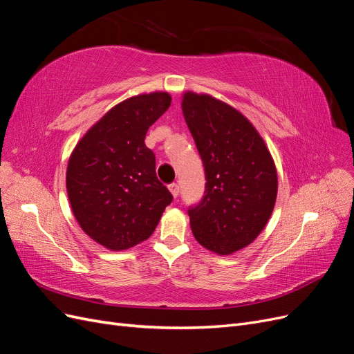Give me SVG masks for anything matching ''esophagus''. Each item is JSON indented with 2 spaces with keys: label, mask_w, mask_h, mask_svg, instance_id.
Instances as JSON below:
<instances>
[{
  "label": "esophagus",
  "mask_w": 354,
  "mask_h": 354,
  "mask_svg": "<svg viewBox=\"0 0 354 354\" xmlns=\"http://www.w3.org/2000/svg\"><path fill=\"white\" fill-rule=\"evenodd\" d=\"M168 189H169V192H171V195H173L174 198L178 196V194H180V186H178L177 183H171V185L168 186Z\"/></svg>",
  "instance_id": "1"
}]
</instances>
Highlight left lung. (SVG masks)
<instances>
[{
	"instance_id": "1",
	"label": "left lung",
	"mask_w": 354,
	"mask_h": 354,
	"mask_svg": "<svg viewBox=\"0 0 354 354\" xmlns=\"http://www.w3.org/2000/svg\"><path fill=\"white\" fill-rule=\"evenodd\" d=\"M181 109L207 180L201 202L187 209L192 232L212 252L239 251L259 236L273 212L277 174L272 155L232 106L187 91Z\"/></svg>"
}]
</instances>
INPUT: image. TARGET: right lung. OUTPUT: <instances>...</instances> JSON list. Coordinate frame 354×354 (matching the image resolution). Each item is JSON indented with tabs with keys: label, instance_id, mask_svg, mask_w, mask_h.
Masks as SVG:
<instances>
[{
	"label": "right lung",
	"instance_id": "obj_1",
	"mask_svg": "<svg viewBox=\"0 0 354 354\" xmlns=\"http://www.w3.org/2000/svg\"><path fill=\"white\" fill-rule=\"evenodd\" d=\"M171 104L168 93L116 104L87 131L69 158L66 189L75 218L91 239L128 250L153 233L173 195L156 177L146 133Z\"/></svg>",
	"mask_w": 354,
	"mask_h": 354
}]
</instances>
